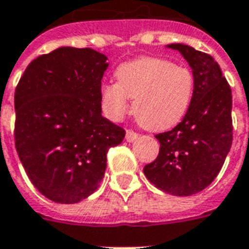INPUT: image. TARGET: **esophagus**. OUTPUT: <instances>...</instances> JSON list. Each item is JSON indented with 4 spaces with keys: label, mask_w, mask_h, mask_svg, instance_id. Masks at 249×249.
Instances as JSON below:
<instances>
[{
    "label": "esophagus",
    "mask_w": 249,
    "mask_h": 249,
    "mask_svg": "<svg viewBox=\"0 0 249 249\" xmlns=\"http://www.w3.org/2000/svg\"><path fill=\"white\" fill-rule=\"evenodd\" d=\"M137 137H139V133H136V132H133L132 129L126 130V135H125V139H126V141L132 142V141L137 140Z\"/></svg>",
    "instance_id": "34e87169"
}]
</instances>
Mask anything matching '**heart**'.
<instances>
[{
    "label": "heart",
    "mask_w": 249,
    "mask_h": 249,
    "mask_svg": "<svg viewBox=\"0 0 249 249\" xmlns=\"http://www.w3.org/2000/svg\"><path fill=\"white\" fill-rule=\"evenodd\" d=\"M117 84L101 88L105 113L121 120L133 103V114L141 126L167 130L178 124L189 109L195 80L189 69L157 57H142L116 69Z\"/></svg>",
    "instance_id": "heart-1"
}]
</instances>
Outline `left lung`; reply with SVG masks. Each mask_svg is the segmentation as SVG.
I'll return each mask as SVG.
<instances>
[{
	"instance_id": "8db88e82",
	"label": "left lung",
	"mask_w": 249,
	"mask_h": 249,
	"mask_svg": "<svg viewBox=\"0 0 249 249\" xmlns=\"http://www.w3.org/2000/svg\"><path fill=\"white\" fill-rule=\"evenodd\" d=\"M192 68L195 89L188 112L172 130L156 135L159 156L144 167L155 187L175 196L203 191L232 145V92L213 57L184 44H171Z\"/></svg>"
}]
</instances>
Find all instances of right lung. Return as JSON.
Listing matches in <instances>:
<instances>
[{
  "mask_svg": "<svg viewBox=\"0 0 249 249\" xmlns=\"http://www.w3.org/2000/svg\"><path fill=\"white\" fill-rule=\"evenodd\" d=\"M107 56L62 46L30 62L14 93V141L25 172L52 201L74 204L104 178L125 130L101 114Z\"/></svg>",
  "mask_w": 249,
  "mask_h": 249,
  "instance_id": "add662e5",
  "label": "right lung"
}]
</instances>
